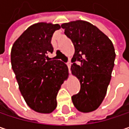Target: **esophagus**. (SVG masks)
I'll return each instance as SVG.
<instances>
[{
	"label": "esophagus",
	"instance_id": "esophagus-1",
	"mask_svg": "<svg viewBox=\"0 0 129 129\" xmlns=\"http://www.w3.org/2000/svg\"><path fill=\"white\" fill-rule=\"evenodd\" d=\"M66 65L68 66V68H69V72H70V68H71V62L70 61H68L66 63Z\"/></svg>",
	"mask_w": 129,
	"mask_h": 129
}]
</instances>
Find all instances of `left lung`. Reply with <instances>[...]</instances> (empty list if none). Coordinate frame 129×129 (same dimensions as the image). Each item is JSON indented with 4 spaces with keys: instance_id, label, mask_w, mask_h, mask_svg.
<instances>
[{
    "instance_id": "obj_1",
    "label": "left lung",
    "mask_w": 129,
    "mask_h": 129,
    "mask_svg": "<svg viewBox=\"0 0 129 129\" xmlns=\"http://www.w3.org/2000/svg\"><path fill=\"white\" fill-rule=\"evenodd\" d=\"M61 27L74 45L71 71L81 84L80 92L72 96V102L79 111L92 112L100 106L107 93L116 57L114 45L97 27L86 21L64 23ZM76 60L81 62L80 66L74 63Z\"/></svg>"
}]
</instances>
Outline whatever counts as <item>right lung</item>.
<instances>
[{
	"label": "right lung",
	"mask_w": 129,
	"mask_h": 129,
	"mask_svg": "<svg viewBox=\"0 0 129 129\" xmlns=\"http://www.w3.org/2000/svg\"><path fill=\"white\" fill-rule=\"evenodd\" d=\"M58 24L39 22L30 26L15 40L11 64L20 92L36 112L50 114L57 108V95L67 78L69 69L61 60H50L53 34Z\"/></svg>",
	"instance_id": "obj_1"
}]
</instances>
